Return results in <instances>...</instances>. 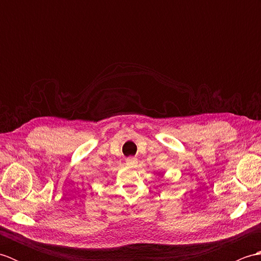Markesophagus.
Returning a JSON list of instances; mask_svg holds the SVG:
<instances>
[{"instance_id": "34e87169", "label": "esophagus", "mask_w": 261, "mask_h": 261, "mask_svg": "<svg viewBox=\"0 0 261 261\" xmlns=\"http://www.w3.org/2000/svg\"><path fill=\"white\" fill-rule=\"evenodd\" d=\"M136 163H137V158L136 157H127L126 158V165L135 166Z\"/></svg>"}]
</instances>
